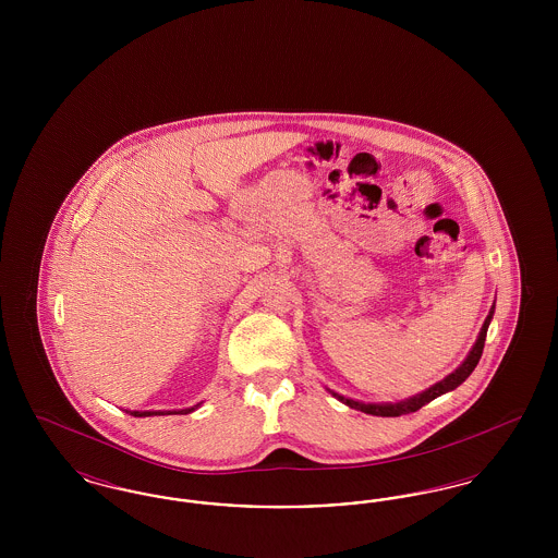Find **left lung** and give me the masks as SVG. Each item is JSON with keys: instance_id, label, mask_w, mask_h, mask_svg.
<instances>
[{"instance_id": "8db88e82", "label": "left lung", "mask_w": 558, "mask_h": 558, "mask_svg": "<svg viewBox=\"0 0 558 558\" xmlns=\"http://www.w3.org/2000/svg\"><path fill=\"white\" fill-rule=\"evenodd\" d=\"M492 316H494V307H492L489 316L483 322V328H481V332H478L477 343L473 345L469 357L462 362V366L451 372L450 376H446L444 380H439L437 385L428 387L421 396H414V398L398 401V403H362V401L341 398V396H337V393H335V396L341 399L343 403H347L349 408H355V410L366 412V414H372V416H401V414H410V412L421 410L428 401H433V399L448 393L451 389H456L458 385H462V383L471 376V372L475 371V366H477L478 360H481V353H483V347H485V337H487V328H489Z\"/></svg>"}]
</instances>
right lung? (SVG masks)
<instances>
[{
  "mask_svg": "<svg viewBox=\"0 0 558 558\" xmlns=\"http://www.w3.org/2000/svg\"><path fill=\"white\" fill-rule=\"evenodd\" d=\"M198 405H194V408H187V410H169V412H130L132 416H165V414H190V412H194Z\"/></svg>",
  "mask_w": 558,
  "mask_h": 558,
  "instance_id": "1",
  "label": "right lung"
}]
</instances>
